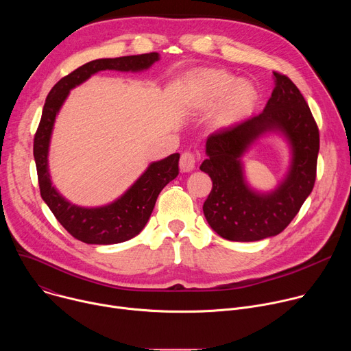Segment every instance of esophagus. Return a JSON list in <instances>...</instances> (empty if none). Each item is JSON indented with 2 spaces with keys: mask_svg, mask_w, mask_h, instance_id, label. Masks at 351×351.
Instances as JSON below:
<instances>
[{
  "mask_svg": "<svg viewBox=\"0 0 351 351\" xmlns=\"http://www.w3.org/2000/svg\"><path fill=\"white\" fill-rule=\"evenodd\" d=\"M179 167L182 172H190L194 169L195 167V156L190 152H184L180 156V161H179Z\"/></svg>",
  "mask_w": 351,
  "mask_h": 351,
  "instance_id": "34e87169",
  "label": "esophagus"
}]
</instances>
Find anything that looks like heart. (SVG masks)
<instances>
[{
    "mask_svg": "<svg viewBox=\"0 0 351 351\" xmlns=\"http://www.w3.org/2000/svg\"><path fill=\"white\" fill-rule=\"evenodd\" d=\"M234 77L223 71H207L202 76L204 101L213 103L221 98H225L217 111V119L226 122L253 106L256 99V88L248 82H239L234 84Z\"/></svg>",
    "mask_w": 351,
    "mask_h": 351,
    "instance_id": "b5f03b06",
    "label": "heart"
}]
</instances>
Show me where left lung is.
I'll use <instances>...</instances> for the list:
<instances>
[{"label":"left lung","instance_id":"8db88e82","mask_svg":"<svg viewBox=\"0 0 351 351\" xmlns=\"http://www.w3.org/2000/svg\"><path fill=\"white\" fill-rule=\"evenodd\" d=\"M275 87L263 112L208 136L207 160L199 167L213 180L203 211L210 226L230 241H256L287 228L317 178L319 130L297 86L274 72ZM265 131H280L289 140L293 161L288 178L269 195H258L243 182L239 158Z\"/></svg>","mask_w":351,"mask_h":351}]
</instances>
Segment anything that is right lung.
I'll list each match as a JSON object with an SVG mask.
<instances>
[{
    "label": "right lung",
    "instance_id": "add662e5",
    "mask_svg": "<svg viewBox=\"0 0 351 351\" xmlns=\"http://www.w3.org/2000/svg\"><path fill=\"white\" fill-rule=\"evenodd\" d=\"M160 60L158 53L103 58L87 62L62 77L48 93L41 119L34 134L33 156L40 194L58 222L75 239L87 244H117L141 232L152 215L161 190L179 173V154L153 162L136 183L112 204L83 208L71 204L53 187L48 173V145L56 117L69 90L99 71H143Z\"/></svg>",
    "mask_w": 351,
    "mask_h": 351
}]
</instances>
